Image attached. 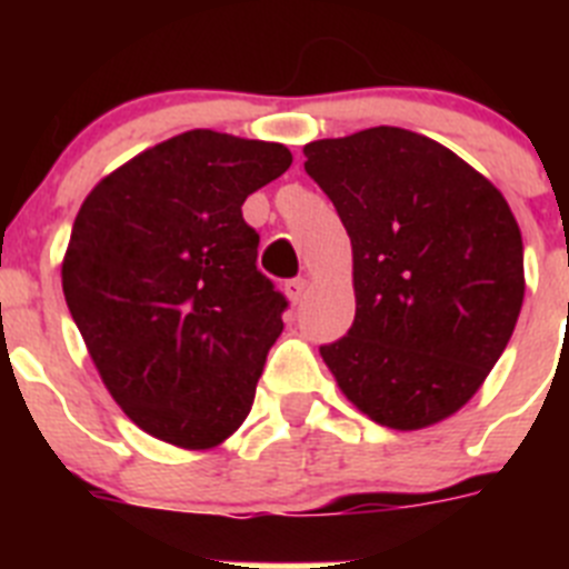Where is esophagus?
Here are the masks:
<instances>
[{"label":"esophagus","instance_id":"obj_1","mask_svg":"<svg viewBox=\"0 0 569 569\" xmlns=\"http://www.w3.org/2000/svg\"><path fill=\"white\" fill-rule=\"evenodd\" d=\"M308 284L310 281L305 279V276H299V279H290V281H284V293H288V299L293 301V305H299V301L305 299V293H308Z\"/></svg>","mask_w":569,"mask_h":569}]
</instances>
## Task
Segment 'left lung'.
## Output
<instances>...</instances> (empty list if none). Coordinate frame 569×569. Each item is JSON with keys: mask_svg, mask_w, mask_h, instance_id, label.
Instances as JSON below:
<instances>
[{"mask_svg": "<svg viewBox=\"0 0 569 569\" xmlns=\"http://www.w3.org/2000/svg\"><path fill=\"white\" fill-rule=\"evenodd\" d=\"M305 156L353 244L356 319L321 359L379 425L421 430L453 416L505 353L525 299L510 204L413 130L319 139Z\"/></svg>", "mask_w": 569, "mask_h": 569, "instance_id": "8db88e82", "label": "left lung"}]
</instances>
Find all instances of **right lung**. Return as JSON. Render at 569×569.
I'll return each mask as SVG.
<instances>
[{"label": "right lung", "mask_w": 569, "mask_h": 569, "mask_svg": "<svg viewBox=\"0 0 569 569\" xmlns=\"http://www.w3.org/2000/svg\"><path fill=\"white\" fill-rule=\"evenodd\" d=\"M290 162L284 144L188 130L133 156L79 208L64 301L144 433L208 450L248 419L288 299L256 268L259 233L241 204Z\"/></svg>", "instance_id": "obj_1"}]
</instances>
